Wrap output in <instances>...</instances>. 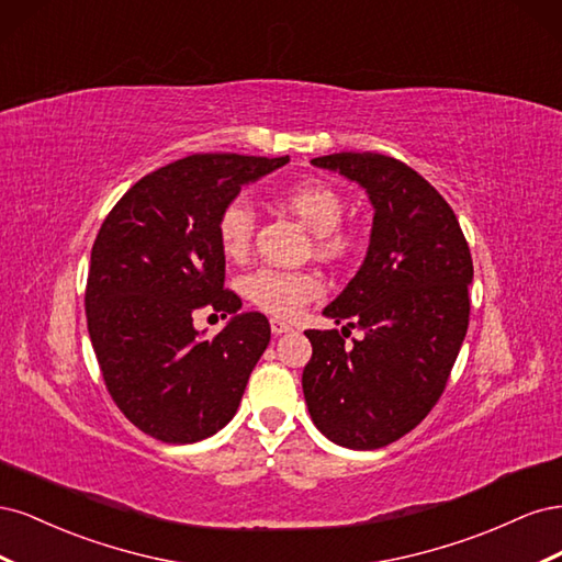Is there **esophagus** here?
Wrapping results in <instances>:
<instances>
[{
    "instance_id": "esophagus-1",
    "label": "esophagus",
    "mask_w": 562,
    "mask_h": 562,
    "mask_svg": "<svg viewBox=\"0 0 562 562\" xmlns=\"http://www.w3.org/2000/svg\"><path fill=\"white\" fill-rule=\"evenodd\" d=\"M269 326H271V333H274V335H283V333H291L293 330L291 323H285L283 318H271Z\"/></svg>"
}]
</instances>
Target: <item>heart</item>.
<instances>
[{"label": "heart", "mask_w": 562, "mask_h": 562, "mask_svg": "<svg viewBox=\"0 0 562 562\" xmlns=\"http://www.w3.org/2000/svg\"><path fill=\"white\" fill-rule=\"evenodd\" d=\"M283 201L304 225L321 236V252L339 255L347 248L342 236H333L345 215V201L335 187L321 180H304L288 187ZM252 232L255 211L246 199H234L220 211L217 241L227 258H244L250 248ZM241 288L255 307L277 316H295L304 304L321 295V281L316 277L304 274V271H281L271 267L252 271L244 279Z\"/></svg>", "instance_id": "b5f03b06"}]
</instances>
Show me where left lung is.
<instances>
[{"label":"left lung","mask_w":562,"mask_h":562,"mask_svg":"<svg viewBox=\"0 0 562 562\" xmlns=\"http://www.w3.org/2000/svg\"><path fill=\"white\" fill-rule=\"evenodd\" d=\"M372 203L366 260L323 316L363 329L307 330L302 391L316 429L351 450L394 443L431 413L469 328L473 262L457 215L411 166L372 151L312 159Z\"/></svg>","instance_id":"left-lung-1"}]
</instances>
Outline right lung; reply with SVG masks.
I'll return each instance as SVG.
<instances>
[{
	"label": "right lung",
	"mask_w": 562,
	"mask_h": 562,
	"mask_svg": "<svg viewBox=\"0 0 562 562\" xmlns=\"http://www.w3.org/2000/svg\"><path fill=\"white\" fill-rule=\"evenodd\" d=\"M288 157L192 155L135 182L91 250L87 321L110 396L161 443H196L236 415L271 328L225 291L217 217L241 187ZM231 316L213 340L193 314Z\"/></svg>",
	"instance_id": "1"
}]
</instances>
